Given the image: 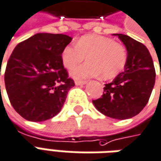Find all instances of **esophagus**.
Segmentation results:
<instances>
[{"mask_svg": "<svg viewBox=\"0 0 161 161\" xmlns=\"http://www.w3.org/2000/svg\"><path fill=\"white\" fill-rule=\"evenodd\" d=\"M86 84H87V81H76L75 82L76 85H84Z\"/></svg>", "mask_w": 161, "mask_h": 161, "instance_id": "esophagus-1", "label": "esophagus"}]
</instances>
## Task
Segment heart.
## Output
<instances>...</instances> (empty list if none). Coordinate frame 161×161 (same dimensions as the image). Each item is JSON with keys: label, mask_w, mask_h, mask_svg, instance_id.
<instances>
[{"label": "heart", "mask_w": 161, "mask_h": 161, "mask_svg": "<svg viewBox=\"0 0 161 161\" xmlns=\"http://www.w3.org/2000/svg\"><path fill=\"white\" fill-rule=\"evenodd\" d=\"M87 57L88 62L70 70L75 79L98 77L112 79L123 71L127 63V51L124 45L112 38L88 35L84 36L77 44L65 46L62 52V62L70 69L83 62Z\"/></svg>", "instance_id": "heart-1"}]
</instances>
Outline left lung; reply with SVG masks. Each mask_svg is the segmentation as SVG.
I'll return each mask as SVG.
<instances>
[{"instance_id": "obj_1", "label": "left lung", "mask_w": 161, "mask_h": 161, "mask_svg": "<svg viewBox=\"0 0 161 161\" xmlns=\"http://www.w3.org/2000/svg\"><path fill=\"white\" fill-rule=\"evenodd\" d=\"M119 36L127 50L123 72L104 84V94L92 103L102 114L115 119H127L141 112L155 84V69L149 50L141 42L123 34Z\"/></svg>"}]
</instances>
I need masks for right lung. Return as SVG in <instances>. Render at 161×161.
Segmentation results:
<instances>
[{"label": "right lung", "instance_id": "add662e5", "mask_svg": "<svg viewBox=\"0 0 161 161\" xmlns=\"http://www.w3.org/2000/svg\"><path fill=\"white\" fill-rule=\"evenodd\" d=\"M72 38L38 33L18 44L5 71V86L12 106L23 119L42 122L57 115L75 85L62 62Z\"/></svg>", "mask_w": 161, "mask_h": 161}]
</instances>
